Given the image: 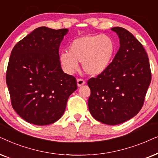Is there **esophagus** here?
Masks as SVG:
<instances>
[{
    "instance_id": "esophagus-1",
    "label": "esophagus",
    "mask_w": 158,
    "mask_h": 158,
    "mask_svg": "<svg viewBox=\"0 0 158 158\" xmlns=\"http://www.w3.org/2000/svg\"><path fill=\"white\" fill-rule=\"evenodd\" d=\"M85 81L84 80L82 79H77V86L78 87H81V86H83L84 85H85Z\"/></svg>"
}]
</instances>
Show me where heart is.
I'll list each match as a JSON object with an SVG mask.
<instances>
[{
    "label": "heart",
    "instance_id": "obj_1",
    "mask_svg": "<svg viewBox=\"0 0 158 158\" xmlns=\"http://www.w3.org/2000/svg\"><path fill=\"white\" fill-rule=\"evenodd\" d=\"M115 51L114 42L108 35H85L72 41L69 45V52H62L60 60L69 73L79 69L80 62L87 74L98 76L110 66Z\"/></svg>",
    "mask_w": 158,
    "mask_h": 158
}]
</instances>
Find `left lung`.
<instances>
[{"label":"left lung","mask_w":158,"mask_h":158,"mask_svg":"<svg viewBox=\"0 0 158 158\" xmlns=\"http://www.w3.org/2000/svg\"><path fill=\"white\" fill-rule=\"evenodd\" d=\"M111 29L119 37V50L103 73L88 80V108L97 121L118 125L139 112L152 77L148 54L139 41L122 27Z\"/></svg>","instance_id":"1"}]
</instances>
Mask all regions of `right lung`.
<instances>
[{"mask_svg": "<svg viewBox=\"0 0 158 158\" xmlns=\"http://www.w3.org/2000/svg\"><path fill=\"white\" fill-rule=\"evenodd\" d=\"M67 29H35L14 46L6 80L14 110L35 125L51 124L64 113L77 80L61 69L59 47Z\"/></svg>", "mask_w": 158, "mask_h": 158, "instance_id": "add662e5", "label": "right lung"}]
</instances>
